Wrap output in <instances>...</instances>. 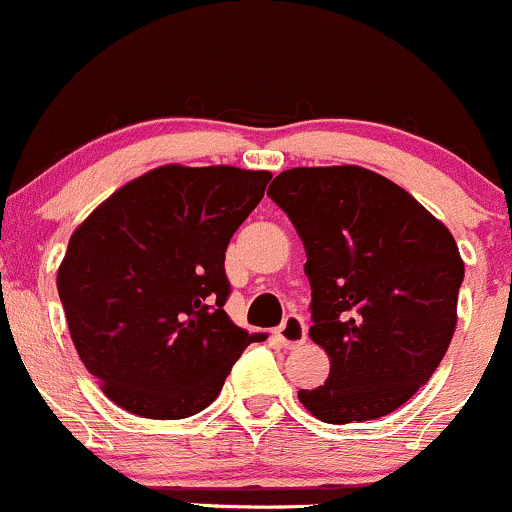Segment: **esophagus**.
<instances>
[{
  "mask_svg": "<svg viewBox=\"0 0 512 512\" xmlns=\"http://www.w3.org/2000/svg\"><path fill=\"white\" fill-rule=\"evenodd\" d=\"M306 333H308L306 320H303L301 316H294V313H291V316H286L284 323L277 328V338L286 347V350H294V347L303 345V342H306Z\"/></svg>",
  "mask_w": 512,
  "mask_h": 512,
  "instance_id": "obj_1",
  "label": "esophagus"
}]
</instances>
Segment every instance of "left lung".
I'll return each mask as SVG.
<instances>
[{
  "instance_id": "obj_1",
  "label": "left lung",
  "mask_w": 512,
  "mask_h": 512,
  "mask_svg": "<svg viewBox=\"0 0 512 512\" xmlns=\"http://www.w3.org/2000/svg\"><path fill=\"white\" fill-rule=\"evenodd\" d=\"M267 196L306 247L311 340L330 357L299 401L323 423L389 415L435 374L457 328L464 262L445 223L357 165L294 167Z\"/></svg>"
}]
</instances>
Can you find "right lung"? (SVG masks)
Here are the masks:
<instances>
[{"label": "right lung", "instance_id": "add662e5", "mask_svg": "<svg viewBox=\"0 0 512 512\" xmlns=\"http://www.w3.org/2000/svg\"><path fill=\"white\" fill-rule=\"evenodd\" d=\"M272 174L165 165L123 184L72 233L58 294L77 355L123 411H204L250 342L223 311L226 247Z\"/></svg>", "mask_w": 512, "mask_h": 512}]
</instances>
